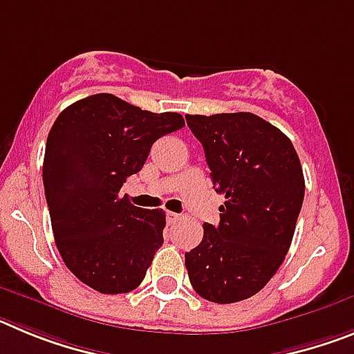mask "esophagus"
Wrapping results in <instances>:
<instances>
[{"mask_svg": "<svg viewBox=\"0 0 354 354\" xmlns=\"http://www.w3.org/2000/svg\"><path fill=\"white\" fill-rule=\"evenodd\" d=\"M180 220V214H175V212H167V221L168 225H174Z\"/></svg>", "mask_w": 354, "mask_h": 354, "instance_id": "obj_1", "label": "esophagus"}]
</instances>
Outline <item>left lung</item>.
<instances>
[{
    "label": "left lung",
    "mask_w": 354,
    "mask_h": 354,
    "mask_svg": "<svg viewBox=\"0 0 354 354\" xmlns=\"http://www.w3.org/2000/svg\"><path fill=\"white\" fill-rule=\"evenodd\" d=\"M186 122L225 195L220 225L204 223L202 243L184 255L187 277L204 299L243 301L289 252L305 196L301 162L286 134L257 115H186Z\"/></svg>",
    "instance_id": "1"
}]
</instances>
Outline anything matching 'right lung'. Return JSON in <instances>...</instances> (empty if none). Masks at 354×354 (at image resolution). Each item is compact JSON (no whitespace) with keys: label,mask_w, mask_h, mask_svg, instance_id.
<instances>
[{"label":"right lung","mask_w":354,"mask_h":354,"mask_svg":"<svg viewBox=\"0 0 354 354\" xmlns=\"http://www.w3.org/2000/svg\"><path fill=\"white\" fill-rule=\"evenodd\" d=\"M184 126L111 93L65 108L49 131L42 179L56 248L72 274L102 294L134 290L162 245L167 216L120 196L156 140Z\"/></svg>","instance_id":"obj_1"}]
</instances>
